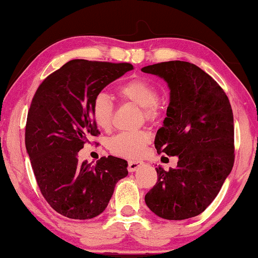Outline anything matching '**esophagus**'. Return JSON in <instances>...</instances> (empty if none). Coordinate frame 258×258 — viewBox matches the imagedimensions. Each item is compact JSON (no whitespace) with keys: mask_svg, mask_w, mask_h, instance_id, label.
I'll use <instances>...</instances> for the list:
<instances>
[{"mask_svg":"<svg viewBox=\"0 0 258 258\" xmlns=\"http://www.w3.org/2000/svg\"><path fill=\"white\" fill-rule=\"evenodd\" d=\"M142 164H143L142 162H140V161H129V162H128V170H129L130 172L136 171L137 169H139Z\"/></svg>","mask_w":258,"mask_h":258,"instance_id":"34e87169","label":"esophagus"}]
</instances>
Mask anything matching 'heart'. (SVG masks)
<instances>
[{
    "mask_svg": "<svg viewBox=\"0 0 258 258\" xmlns=\"http://www.w3.org/2000/svg\"><path fill=\"white\" fill-rule=\"evenodd\" d=\"M117 94L122 101L132 102L142 109V118L154 123L160 118V93L153 83L146 79H132L117 88ZM115 105L105 93L94 96L90 105L91 117L95 124L103 130H109L112 124ZM150 143V135L144 130L133 133H119L109 140V149L112 154L125 158H139Z\"/></svg>",
    "mask_w": 258,
    "mask_h": 258,
    "instance_id": "heart-1",
    "label": "heart"
}]
</instances>
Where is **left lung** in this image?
Segmentation results:
<instances>
[{
  "mask_svg": "<svg viewBox=\"0 0 258 258\" xmlns=\"http://www.w3.org/2000/svg\"><path fill=\"white\" fill-rule=\"evenodd\" d=\"M142 72L162 77L170 88L155 148L158 154L178 157L175 169L156 168L157 182L144 200L164 220L197 216L215 200L234 165L230 102L220 84L192 63L161 62Z\"/></svg>",
  "mask_w": 258,
  "mask_h": 258,
  "instance_id": "8db88e82",
  "label": "left lung"
}]
</instances>
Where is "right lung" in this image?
<instances>
[{
    "label": "right lung",
    "instance_id": "right-lung-1",
    "mask_svg": "<svg viewBox=\"0 0 258 258\" xmlns=\"http://www.w3.org/2000/svg\"><path fill=\"white\" fill-rule=\"evenodd\" d=\"M134 68L130 63L72 59L45 77L28 111L26 148L41 194L56 213L89 220L103 213L128 163L115 156L96 165L79 151L98 136L90 105L104 87Z\"/></svg>",
    "mask_w": 258,
    "mask_h": 258
}]
</instances>
